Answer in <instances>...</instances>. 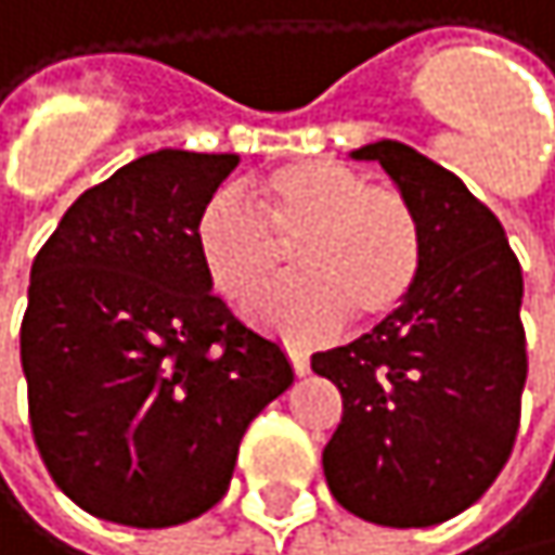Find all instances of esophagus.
<instances>
[{
    "label": "esophagus",
    "mask_w": 555,
    "mask_h": 555,
    "mask_svg": "<svg viewBox=\"0 0 555 555\" xmlns=\"http://www.w3.org/2000/svg\"><path fill=\"white\" fill-rule=\"evenodd\" d=\"M289 361H293V371L302 377V374H309V351H302V348H289Z\"/></svg>",
    "instance_id": "34e87169"
}]
</instances>
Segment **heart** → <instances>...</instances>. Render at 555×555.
<instances>
[{"label":"heart","mask_w":555,"mask_h":555,"mask_svg":"<svg viewBox=\"0 0 555 555\" xmlns=\"http://www.w3.org/2000/svg\"><path fill=\"white\" fill-rule=\"evenodd\" d=\"M236 191L214 194L194 223V253L210 289L249 306L293 246L296 280L272 289L256 319L289 338H315L393 315L423 269V227L413 204L338 158H296Z\"/></svg>","instance_id":"1"}]
</instances>
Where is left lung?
Instances as JSON below:
<instances>
[{
	"instance_id": "1",
	"label": "left lung",
	"mask_w": 555,
	"mask_h": 555,
	"mask_svg": "<svg viewBox=\"0 0 555 555\" xmlns=\"http://www.w3.org/2000/svg\"><path fill=\"white\" fill-rule=\"evenodd\" d=\"M380 162L423 227L410 299L371 335L312 354L341 390L322 452L335 501L380 527H433L472 507L511 459L527 384L524 272L501 220L459 175L384 139Z\"/></svg>"
}]
</instances>
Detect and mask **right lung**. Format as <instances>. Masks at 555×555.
I'll return each instance as SVG.
<instances>
[{"label": "right lung", "instance_id": "add662e5", "mask_svg": "<svg viewBox=\"0 0 555 555\" xmlns=\"http://www.w3.org/2000/svg\"><path fill=\"white\" fill-rule=\"evenodd\" d=\"M236 155L158 149L87 188L31 262L22 371L54 485L122 527H175L230 488L286 351L210 293L194 223Z\"/></svg>", "mask_w": 555, "mask_h": 555}]
</instances>
